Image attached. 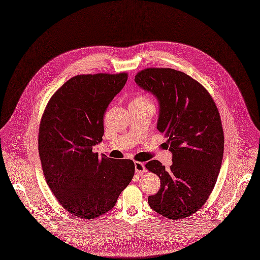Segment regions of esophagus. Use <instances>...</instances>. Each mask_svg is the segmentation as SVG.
Returning <instances> with one entry per match:
<instances>
[{
  "label": "esophagus",
  "mask_w": 260,
  "mask_h": 260,
  "mask_svg": "<svg viewBox=\"0 0 260 260\" xmlns=\"http://www.w3.org/2000/svg\"><path fill=\"white\" fill-rule=\"evenodd\" d=\"M135 169H136V172L139 174V175H142L146 169H145V166L142 162H135Z\"/></svg>",
  "instance_id": "obj_1"
}]
</instances>
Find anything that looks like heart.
Segmentation results:
<instances>
[{
    "mask_svg": "<svg viewBox=\"0 0 260 260\" xmlns=\"http://www.w3.org/2000/svg\"><path fill=\"white\" fill-rule=\"evenodd\" d=\"M135 102H150V101L148 100L147 98H145V97H141V98L138 99L137 101H135Z\"/></svg>",
    "mask_w": 260,
    "mask_h": 260,
    "instance_id": "1",
    "label": "heart"
}]
</instances>
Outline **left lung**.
<instances>
[{
	"label": "left lung",
	"instance_id": "obj_1",
	"mask_svg": "<svg viewBox=\"0 0 260 260\" xmlns=\"http://www.w3.org/2000/svg\"><path fill=\"white\" fill-rule=\"evenodd\" d=\"M159 104L157 129L167 138L172 164L158 160L145 167L160 178L150 208L165 218L184 219L197 212L212 193L223 155V131L209 92L189 75L171 68H147L135 77Z\"/></svg>",
	"mask_w": 260,
	"mask_h": 260
}]
</instances>
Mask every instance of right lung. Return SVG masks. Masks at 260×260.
Segmentation results:
<instances>
[{"label":"right lung","instance_id":"1","mask_svg":"<svg viewBox=\"0 0 260 260\" xmlns=\"http://www.w3.org/2000/svg\"><path fill=\"white\" fill-rule=\"evenodd\" d=\"M126 73L77 75L48 102L40 121L39 152L47 185L60 205L81 219H96L116 205L135 175L131 159L94 153L105 112Z\"/></svg>","mask_w":260,"mask_h":260}]
</instances>
